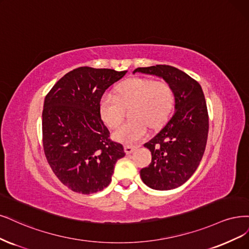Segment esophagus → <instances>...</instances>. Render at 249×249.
Returning a JSON list of instances; mask_svg holds the SVG:
<instances>
[{
    "label": "esophagus",
    "mask_w": 249,
    "mask_h": 249,
    "mask_svg": "<svg viewBox=\"0 0 249 249\" xmlns=\"http://www.w3.org/2000/svg\"><path fill=\"white\" fill-rule=\"evenodd\" d=\"M137 148V146H135V145H124V151L126 154H131L135 149Z\"/></svg>",
    "instance_id": "34e87169"
}]
</instances>
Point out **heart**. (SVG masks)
<instances>
[{
	"label": "heart",
	"instance_id": "b5f03b06",
	"mask_svg": "<svg viewBox=\"0 0 249 249\" xmlns=\"http://www.w3.org/2000/svg\"><path fill=\"white\" fill-rule=\"evenodd\" d=\"M175 95L172 87L165 81L133 77L115 88V97L104 95L99 101V113L104 124L115 128L121 124L124 109L131 108L132 121L126 122L114 132V139L124 143H135L147 133V124L158 128L172 113Z\"/></svg>",
	"mask_w": 249,
	"mask_h": 249
}]
</instances>
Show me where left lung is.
Masks as SVG:
<instances>
[{"label":"left lung","instance_id":"obj_1","mask_svg":"<svg viewBox=\"0 0 249 249\" xmlns=\"http://www.w3.org/2000/svg\"><path fill=\"white\" fill-rule=\"evenodd\" d=\"M157 76L172 87L175 112L166 125L144 144L151 152V162L140 171L142 181L157 191L173 190L192 177L200 165L207 143L208 112L201 85L174 67L157 65L137 68Z\"/></svg>","mask_w":249,"mask_h":249}]
</instances>
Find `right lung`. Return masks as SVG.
Wrapping results in <instances>:
<instances>
[{
    "instance_id": "1",
    "label": "right lung",
    "mask_w": 249,
    "mask_h": 249,
    "mask_svg": "<svg viewBox=\"0 0 249 249\" xmlns=\"http://www.w3.org/2000/svg\"><path fill=\"white\" fill-rule=\"evenodd\" d=\"M126 72L77 68L62 77L45 98L42 113L45 156L56 177L75 193L104 190L117 160L125 156L123 145L109 138L99 101Z\"/></svg>"
}]
</instances>
